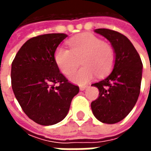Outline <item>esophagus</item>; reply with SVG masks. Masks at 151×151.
<instances>
[{"label":"esophagus","mask_w":151,"mask_h":151,"mask_svg":"<svg viewBox=\"0 0 151 151\" xmlns=\"http://www.w3.org/2000/svg\"><path fill=\"white\" fill-rule=\"evenodd\" d=\"M87 87H88V86H80V91H85Z\"/></svg>","instance_id":"34e87169"}]
</instances>
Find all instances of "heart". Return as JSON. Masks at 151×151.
Instances as JSON below:
<instances>
[{
	"mask_svg": "<svg viewBox=\"0 0 151 151\" xmlns=\"http://www.w3.org/2000/svg\"><path fill=\"white\" fill-rule=\"evenodd\" d=\"M69 50L64 47H56L54 60L60 70L68 75L75 68V57L80 59L81 69L73 72L69 78L73 83L84 85L97 73L101 77L108 74L113 68L116 54L111 44L103 42L94 35L83 33L68 40Z\"/></svg>",
	"mask_w": 151,
	"mask_h": 151,
	"instance_id": "heart-1",
	"label": "heart"
}]
</instances>
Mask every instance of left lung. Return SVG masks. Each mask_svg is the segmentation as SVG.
<instances>
[{
    "mask_svg": "<svg viewBox=\"0 0 151 151\" xmlns=\"http://www.w3.org/2000/svg\"><path fill=\"white\" fill-rule=\"evenodd\" d=\"M95 33L111 43L116 54L112 72L102 81L92 84L99 91L91 103L95 118L105 124H116L132 111L140 94L142 63L130 40L117 31L96 29Z\"/></svg>",
    "mask_w": 151,
    "mask_h": 151,
    "instance_id": "obj_1",
    "label": "left lung"
}]
</instances>
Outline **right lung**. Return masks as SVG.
Here are the masks:
<instances>
[{"label":"right lung","instance_id":"1","mask_svg":"<svg viewBox=\"0 0 151 151\" xmlns=\"http://www.w3.org/2000/svg\"><path fill=\"white\" fill-rule=\"evenodd\" d=\"M67 36L52 33L31 38L12 62L11 84L15 97L26 115L41 125L61 121L79 92L78 86L68 82L54 60L55 50Z\"/></svg>","mask_w":151,"mask_h":151}]
</instances>
